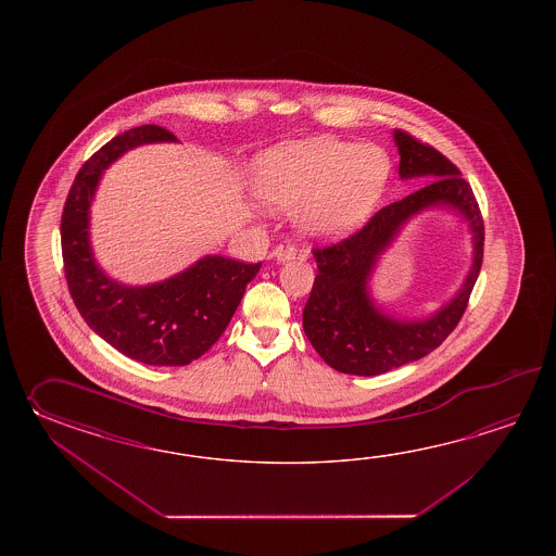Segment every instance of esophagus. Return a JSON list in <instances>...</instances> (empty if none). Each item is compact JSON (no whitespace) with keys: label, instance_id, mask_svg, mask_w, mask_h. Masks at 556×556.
<instances>
[{"label":"esophagus","instance_id":"1","mask_svg":"<svg viewBox=\"0 0 556 556\" xmlns=\"http://www.w3.org/2000/svg\"><path fill=\"white\" fill-rule=\"evenodd\" d=\"M274 258L278 262H288L295 258V247L290 240H283L276 249H274Z\"/></svg>","mask_w":556,"mask_h":556}]
</instances>
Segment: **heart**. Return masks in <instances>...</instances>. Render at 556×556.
Returning <instances> with one entry per match:
<instances>
[{"mask_svg": "<svg viewBox=\"0 0 556 556\" xmlns=\"http://www.w3.org/2000/svg\"><path fill=\"white\" fill-rule=\"evenodd\" d=\"M390 154L376 144L338 139L290 142L261 156L254 187L261 201L298 211L312 237L352 232L378 204L390 177Z\"/></svg>", "mask_w": 556, "mask_h": 556, "instance_id": "heart-1", "label": "heart"}]
</instances>
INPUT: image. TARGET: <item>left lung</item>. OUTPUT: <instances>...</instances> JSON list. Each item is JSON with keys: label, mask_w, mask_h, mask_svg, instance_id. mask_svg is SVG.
Listing matches in <instances>:
<instances>
[{"label": "left lung", "mask_w": 556, "mask_h": 556, "mask_svg": "<svg viewBox=\"0 0 556 556\" xmlns=\"http://www.w3.org/2000/svg\"><path fill=\"white\" fill-rule=\"evenodd\" d=\"M395 142L402 154V178H426V187L379 208L354 235L312 249L318 276L304 307V331L328 366L352 376H379L439 348L463 318L483 264V216L462 170L407 130H395ZM435 203L455 205L470 220L476 242L470 278L458 298L435 317L424 323L388 319L366 295L368 273L399 226L412 213Z\"/></svg>", "instance_id": "8db88e82"}]
</instances>
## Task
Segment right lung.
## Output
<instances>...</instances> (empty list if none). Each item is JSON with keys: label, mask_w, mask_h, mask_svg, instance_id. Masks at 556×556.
I'll use <instances>...</instances> for the list:
<instances>
[{"label": "right lung", "mask_w": 556, "mask_h": 556, "mask_svg": "<svg viewBox=\"0 0 556 556\" xmlns=\"http://www.w3.org/2000/svg\"><path fill=\"white\" fill-rule=\"evenodd\" d=\"M159 125L125 130L85 161L61 214L63 270L87 326L121 354L147 366H187L223 336L258 264L206 256L165 282L127 288L94 266L87 214L101 173L142 142L173 141Z\"/></svg>", "instance_id": "1"}]
</instances>
